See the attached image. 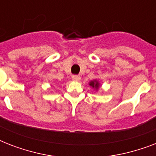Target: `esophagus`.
Segmentation results:
<instances>
[{"mask_svg": "<svg viewBox=\"0 0 156 156\" xmlns=\"http://www.w3.org/2000/svg\"><path fill=\"white\" fill-rule=\"evenodd\" d=\"M81 77L79 75H73L72 76V79L73 81H79L80 80Z\"/></svg>", "mask_w": 156, "mask_h": 156, "instance_id": "34e87169", "label": "esophagus"}]
</instances>
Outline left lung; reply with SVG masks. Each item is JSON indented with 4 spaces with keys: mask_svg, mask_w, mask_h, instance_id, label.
<instances>
[{
    "mask_svg": "<svg viewBox=\"0 0 156 156\" xmlns=\"http://www.w3.org/2000/svg\"><path fill=\"white\" fill-rule=\"evenodd\" d=\"M90 86H91L92 87H95L96 89H98L100 84H99V83H98L97 81H91V82L90 83Z\"/></svg>",
    "mask_w": 156,
    "mask_h": 156,
    "instance_id": "left-lung-1",
    "label": "left lung"
}]
</instances>
